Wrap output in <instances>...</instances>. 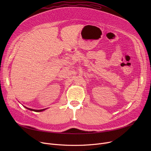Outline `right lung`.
<instances>
[{
    "mask_svg": "<svg viewBox=\"0 0 151 151\" xmlns=\"http://www.w3.org/2000/svg\"><path fill=\"white\" fill-rule=\"evenodd\" d=\"M26 108H27V109H28L29 110H30V111H35V112H41V111H43L44 110H45L46 109H30V108H27V107H26V106H24Z\"/></svg>",
    "mask_w": 151,
    "mask_h": 151,
    "instance_id": "right-lung-1",
    "label": "right lung"
}]
</instances>
